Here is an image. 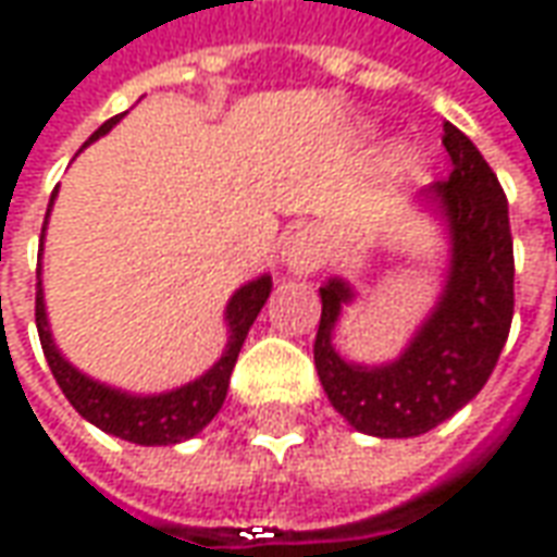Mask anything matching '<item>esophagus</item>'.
Masks as SVG:
<instances>
[{
	"label": "esophagus",
	"mask_w": 557,
	"mask_h": 557,
	"mask_svg": "<svg viewBox=\"0 0 557 557\" xmlns=\"http://www.w3.org/2000/svg\"><path fill=\"white\" fill-rule=\"evenodd\" d=\"M324 263L321 255V236L315 227H297L287 233L282 245V267L294 275H312Z\"/></svg>",
	"instance_id": "esophagus-1"
}]
</instances>
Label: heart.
<instances>
[{"mask_svg": "<svg viewBox=\"0 0 557 557\" xmlns=\"http://www.w3.org/2000/svg\"><path fill=\"white\" fill-rule=\"evenodd\" d=\"M388 163L394 172H409V169H412V154H409L406 148H397V151L391 154Z\"/></svg>", "mask_w": 557, "mask_h": 557, "instance_id": "b5f03b06", "label": "heart"}]
</instances>
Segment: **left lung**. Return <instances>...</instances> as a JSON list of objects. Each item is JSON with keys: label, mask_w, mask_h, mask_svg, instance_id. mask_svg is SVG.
<instances>
[{"label": "left lung", "mask_w": 557, "mask_h": 557, "mask_svg": "<svg viewBox=\"0 0 557 557\" xmlns=\"http://www.w3.org/2000/svg\"><path fill=\"white\" fill-rule=\"evenodd\" d=\"M448 178L418 194L448 239L443 290L400 355L358 363L333 345L355 287L333 275L318 287L321 324L315 370L333 409L367 436L406 440L443 424L476 397L504 351L512 324V236L504 187L479 148L446 121Z\"/></svg>", "instance_id": "left-lung-1"}]
</instances>
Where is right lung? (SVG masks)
Segmentation results:
<instances>
[{"label": "right lung", "mask_w": 557, "mask_h": 557, "mask_svg": "<svg viewBox=\"0 0 557 557\" xmlns=\"http://www.w3.org/2000/svg\"><path fill=\"white\" fill-rule=\"evenodd\" d=\"M124 114L111 117L96 129L90 141L106 136L111 126L117 124ZM87 141V145H90ZM84 145V148H87ZM53 199L57 190L51 194V206L45 214V227H41V245H45V230H48V218H51ZM272 275L263 272L251 278L248 285H242L233 297H230L227 309H224V321H227V345L221 351V358L214 360L212 367L194 382H187L182 388L160 391V394H133V391L111 388L99 379H90L81 373L78 367H72L63 351L57 348L51 336V324H48V312H45V290H41V270H38V290H36V327L45 358L51 367L57 385L63 388L66 400L75 406L81 418H87L99 431L111 433L117 440L136 443V446H175L190 436H197L227 400L230 373L236 367L242 343L248 336V330L260 315L263 302L270 300Z\"/></svg>", "instance_id": "right-lung-1"}]
</instances>
